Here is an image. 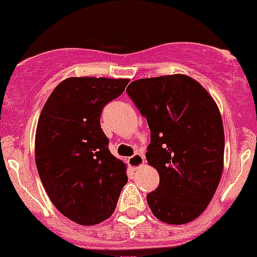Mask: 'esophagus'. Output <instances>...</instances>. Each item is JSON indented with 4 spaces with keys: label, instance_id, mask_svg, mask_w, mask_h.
<instances>
[{
    "label": "esophagus",
    "instance_id": "1",
    "mask_svg": "<svg viewBox=\"0 0 257 257\" xmlns=\"http://www.w3.org/2000/svg\"><path fill=\"white\" fill-rule=\"evenodd\" d=\"M144 163H145V158L144 155L140 154V153H136V154H134L133 157L128 158V164H130L134 169H139L140 167L144 166Z\"/></svg>",
    "mask_w": 257,
    "mask_h": 257
}]
</instances>
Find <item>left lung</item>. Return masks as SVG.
Segmentation results:
<instances>
[{
  "label": "left lung",
  "instance_id": "obj_1",
  "mask_svg": "<svg viewBox=\"0 0 257 257\" xmlns=\"http://www.w3.org/2000/svg\"><path fill=\"white\" fill-rule=\"evenodd\" d=\"M127 94L147 117L148 164L161 182L147 196L158 219L180 225L205 210L219 185L224 166V128L213 96L182 74L135 80Z\"/></svg>",
  "mask_w": 257,
  "mask_h": 257
}]
</instances>
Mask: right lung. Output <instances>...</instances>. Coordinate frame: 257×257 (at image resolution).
Listing matches in <instances>:
<instances>
[{"label": "right lung", "instance_id": "1", "mask_svg": "<svg viewBox=\"0 0 257 257\" xmlns=\"http://www.w3.org/2000/svg\"><path fill=\"white\" fill-rule=\"evenodd\" d=\"M128 79L67 77L47 99L35 131V164L61 214L80 225L99 224L116 209L126 164L110 154L102 109Z\"/></svg>", "mask_w": 257, "mask_h": 257}]
</instances>
